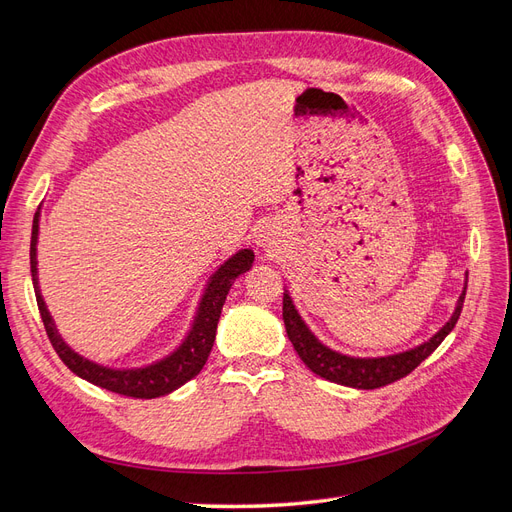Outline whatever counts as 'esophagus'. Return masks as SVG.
Listing matches in <instances>:
<instances>
[{"instance_id": "34e87169", "label": "esophagus", "mask_w": 512, "mask_h": 512, "mask_svg": "<svg viewBox=\"0 0 512 512\" xmlns=\"http://www.w3.org/2000/svg\"><path fill=\"white\" fill-rule=\"evenodd\" d=\"M256 243L260 247H265V250H269V252L275 250V247H277V237H275V232H273V228L269 224L260 226L256 230Z\"/></svg>"}]
</instances>
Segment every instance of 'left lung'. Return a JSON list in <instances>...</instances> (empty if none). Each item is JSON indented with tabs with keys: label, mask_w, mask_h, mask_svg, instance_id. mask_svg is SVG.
I'll use <instances>...</instances> for the list:
<instances>
[{
	"label": "left lung",
	"mask_w": 512,
	"mask_h": 512,
	"mask_svg": "<svg viewBox=\"0 0 512 512\" xmlns=\"http://www.w3.org/2000/svg\"><path fill=\"white\" fill-rule=\"evenodd\" d=\"M466 288H468V273H466V286H463V292L457 301L451 320H448L444 327L429 339V342L399 354L378 356V359H356V356L339 354L320 344L316 335L309 331L307 324L301 320L297 309H294L288 292H284L282 314H284L286 333L294 350H297L301 361L312 369L316 376L329 382L352 386V389L369 391V389H380V386H386L391 382H397L399 378L408 376L412 369L421 365L427 356L444 342V337L455 329V324L459 320L463 299H466Z\"/></svg>",
	"instance_id": "obj_1"
}]
</instances>
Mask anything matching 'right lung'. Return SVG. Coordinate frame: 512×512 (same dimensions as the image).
Listing matches in <instances>:
<instances>
[{
	"instance_id": "add662e5",
	"label": "right lung",
	"mask_w": 512,
	"mask_h": 512,
	"mask_svg": "<svg viewBox=\"0 0 512 512\" xmlns=\"http://www.w3.org/2000/svg\"><path fill=\"white\" fill-rule=\"evenodd\" d=\"M38 220H40V211H36V215H34L32 247H29V262H32V280H34V290H36V301H38V309H40L46 335H49L55 352L59 354V359L68 365L70 371H74L76 376H81L83 380H87L91 384L102 386V389H106V391H113L117 395H126V397H136V399H153V397L168 395L175 389H179V386H183L188 380H192L194 376H198V371L203 369V365L207 363L209 352L213 348L215 331H218L222 307H224L226 294H228L232 282H235L241 273L252 269V262H254L252 250L237 252L211 275L203 299H200L196 318L192 322V329L175 352H170L166 359L153 363V365H147V367L111 369V367H102L89 359H83L81 354H76L64 342V339L59 337V333L55 329V322L49 314V309H46V305H44L40 286H38V258H36Z\"/></svg>"
}]
</instances>
